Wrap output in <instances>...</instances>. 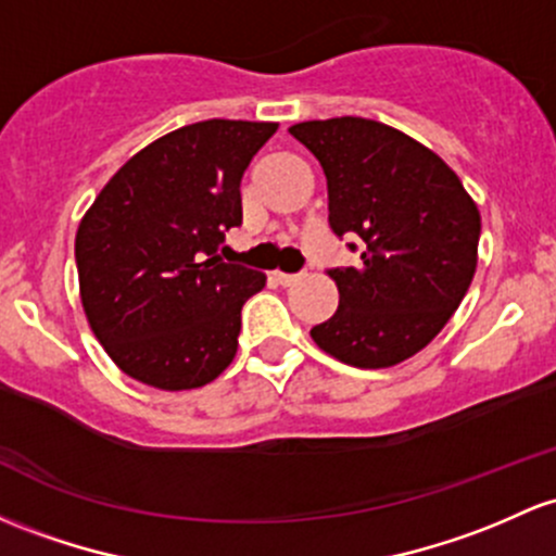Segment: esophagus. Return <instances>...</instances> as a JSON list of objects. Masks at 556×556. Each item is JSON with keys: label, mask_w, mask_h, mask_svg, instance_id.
Listing matches in <instances>:
<instances>
[{"label": "esophagus", "mask_w": 556, "mask_h": 556, "mask_svg": "<svg viewBox=\"0 0 556 556\" xmlns=\"http://www.w3.org/2000/svg\"><path fill=\"white\" fill-rule=\"evenodd\" d=\"M274 279H277L282 288H290V285H295L298 279H301V274H285V271H274Z\"/></svg>", "instance_id": "34e87169"}]
</instances>
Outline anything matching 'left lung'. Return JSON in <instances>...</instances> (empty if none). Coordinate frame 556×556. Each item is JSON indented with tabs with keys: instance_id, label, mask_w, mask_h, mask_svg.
Segmentation results:
<instances>
[{
	"instance_id": "8db88e82",
	"label": "left lung",
	"mask_w": 556,
	"mask_h": 556,
	"mask_svg": "<svg viewBox=\"0 0 556 556\" xmlns=\"http://www.w3.org/2000/svg\"><path fill=\"white\" fill-rule=\"evenodd\" d=\"M290 134L325 170L329 227L364 240L362 266L329 271L340 306L311 338L348 367H395L446 327L469 290L478 205L441 155L380 121H303Z\"/></svg>"
}]
</instances>
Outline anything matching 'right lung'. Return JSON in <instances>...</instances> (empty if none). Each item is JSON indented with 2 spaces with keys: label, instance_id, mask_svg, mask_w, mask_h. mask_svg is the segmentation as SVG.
I'll use <instances>...</instances> for the list:
<instances>
[{
  "label": "right lung",
  "instance_id": "1",
  "mask_svg": "<svg viewBox=\"0 0 556 556\" xmlns=\"http://www.w3.org/2000/svg\"><path fill=\"white\" fill-rule=\"evenodd\" d=\"M271 121L211 118L155 139L113 176L76 231L78 292L115 367L157 390L216 380L264 271L224 264L242 222L240 181Z\"/></svg>",
  "mask_w": 556,
  "mask_h": 556
}]
</instances>
